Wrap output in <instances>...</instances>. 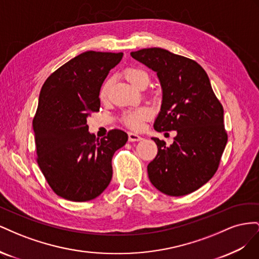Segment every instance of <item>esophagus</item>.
Masks as SVG:
<instances>
[{
    "instance_id": "34e87169",
    "label": "esophagus",
    "mask_w": 259,
    "mask_h": 259,
    "mask_svg": "<svg viewBox=\"0 0 259 259\" xmlns=\"http://www.w3.org/2000/svg\"><path fill=\"white\" fill-rule=\"evenodd\" d=\"M143 140V137H140L139 135L135 134V133H128V142L133 143V142H140Z\"/></svg>"
}]
</instances>
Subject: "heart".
<instances>
[{
    "mask_svg": "<svg viewBox=\"0 0 259 259\" xmlns=\"http://www.w3.org/2000/svg\"><path fill=\"white\" fill-rule=\"evenodd\" d=\"M124 76L131 84L136 88H140L143 84H148L149 75L143 69L139 68H127L124 71ZM111 81L107 80L103 86H101L99 92V97L101 100H106L109 95V90H110ZM152 116V110L147 106H142L137 108H132L125 111L122 115V121L127 127L132 130L142 128L143 123L146 120H149Z\"/></svg>",
    "mask_w": 259,
    "mask_h": 259,
    "instance_id": "1",
    "label": "heart"
}]
</instances>
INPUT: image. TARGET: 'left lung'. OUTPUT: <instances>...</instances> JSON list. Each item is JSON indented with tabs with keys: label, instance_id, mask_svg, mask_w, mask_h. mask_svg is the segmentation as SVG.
I'll use <instances>...</instances> for the list:
<instances>
[{
	"label": "left lung",
	"instance_id": "left-lung-1",
	"mask_svg": "<svg viewBox=\"0 0 259 259\" xmlns=\"http://www.w3.org/2000/svg\"><path fill=\"white\" fill-rule=\"evenodd\" d=\"M131 56L159 77L163 96L154 130L177 133L170 146L152 138L158 154L148 164L149 179L167 195L189 194L218 168L228 140L224 108L197 61L159 48L132 52Z\"/></svg>",
	"mask_w": 259,
	"mask_h": 259
}]
</instances>
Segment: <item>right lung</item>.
<instances>
[{
	"instance_id": "1",
	"label": "right lung",
	"mask_w": 259,
	"mask_h": 259,
	"mask_svg": "<svg viewBox=\"0 0 259 259\" xmlns=\"http://www.w3.org/2000/svg\"><path fill=\"white\" fill-rule=\"evenodd\" d=\"M122 57L123 53H82L42 86L33 119L36 161L53 191L66 200L85 202L103 193L112 178V156L128 139L120 130L96 138L86 124L99 111L101 85Z\"/></svg>"
}]
</instances>
